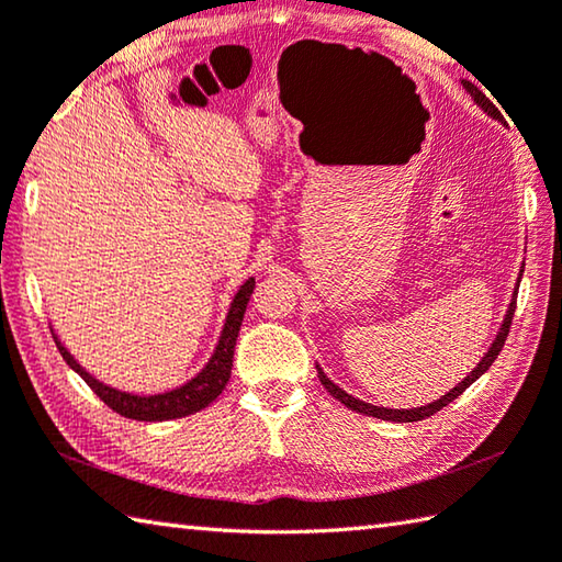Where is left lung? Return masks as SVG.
I'll use <instances>...</instances> for the list:
<instances>
[{
  "label": "left lung",
  "instance_id": "1",
  "mask_svg": "<svg viewBox=\"0 0 562 562\" xmlns=\"http://www.w3.org/2000/svg\"><path fill=\"white\" fill-rule=\"evenodd\" d=\"M463 87L468 90V94L475 99V104L482 109V112L485 114H490L492 119H502V114H499V109L494 106L490 99L485 97V92L480 90L477 85H472L470 80H463ZM521 274H524V270H519V280H516V288H514V294H512V302H509V306H507V314H504V322H502V326H499V331H497V338L492 340V346H490V350L485 356H482V360L477 362L475 368H472V372H468V378L463 380V382H458L453 390L450 392H446L441 400H436V402H431V404H426V406H414V409H387V406H375V404H368V402H360V400H356L353 394H348L346 390H340L338 384L334 382V380H328L326 378V372L316 366V370H318V380H322V384L324 387L334 394V397L344 404V406H348L350 412H358V414H366V416H375V419H382V422H394V424H406V422H422V419H426V416H434L436 412H441L443 406H448L450 402H453L456 397H460V394H463L472 382H475L477 378H482L485 375V372L490 370V366L494 360H497V356H499V350L504 348V340H507V336H509V326H512V316H514V310H516V292H519V282H521Z\"/></svg>",
  "mask_w": 562,
  "mask_h": 562
}]
</instances>
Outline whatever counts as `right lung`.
Instances as JSON below:
<instances>
[{
	"label": "right lung",
	"instance_id": "right-lung-1",
	"mask_svg": "<svg viewBox=\"0 0 562 562\" xmlns=\"http://www.w3.org/2000/svg\"><path fill=\"white\" fill-rule=\"evenodd\" d=\"M252 288H256V280L252 278H248L238 288L234 302L228 306L222 336H218V344L206 366L196 372L192 380H187L184 384H180V387H175L170 392L148 394L146 397V394H131V392H121L116 387H109V384L99 382L94 375H90V372H87L80 362L70 356V350L60 344V338L55 336V331H53V338L63 360L68 362V366L87 384H90V390L109 406V409H114L116 414L126 416V419H136V422L182 419V416H190L194 412L204 409V406L212 404L218 394L224 392L226 382L231 378V368H234L236 338L240 331V324H244V314H246Z\"/></svg>",
	"mask_w": 562,
	"mask_h": 562
}]
</instances>
